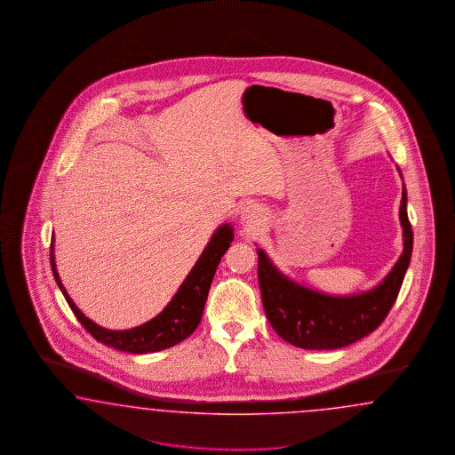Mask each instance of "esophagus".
<instances>
[{
  "mask_svg": "<svg viewBox=\"0 0 455 455\" xmlns=\"http://www.w3.org/2000/svg\"><path fill=\"white\" fill-rule=\"evenodd\" d=\"M259 215H257V212L251 208H247V212H245V215H243V220H245V223H247L248 227H253L257 221H259V219H257Z\"/></svg>",
  "mask_w": 455,
  "mask_h": 455,
  "instance_id": "obj_1",
  "label": "esophagus"
}]
</instances>
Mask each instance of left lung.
I'll use <instances>...</instances> for the list:
<instances>
[{"mask_svg":"<svg viewBox=\"0 0 455 455\" xmlns=\"http://www.w3.org/2000/svg\"><path fill=\"white\" fill-rule=\"evenodd\" d=\"M400 223L403 253L399 262L379 287L352 297H331L297 285L276 270L263 250H257L263 308L274 331L300 348L333 350L379 329L397 300L412 257V225L407 217L405 188H402Z\"/></svg>","mask_w":455,"mask_h":455,"instance_id":"obj_1","label":"left lung"}]
</instances>
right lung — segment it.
I'll return each mask as SVG.
<instances>
[{
    "instance_id": "obj_1",
    "label": "right lung",
    "mask_w": 455,
    "mask_h": 455,
    "mask_svg": "<svg viewBox=\"0 0 455 455\" xmlns=\"http://www.w3.org/2000/svg\"><path fill=\"white\" fill-rule=\"evenodd\" d=\"M232 240L234 228L227 223L213 234L202 257L195 263L192 272L185 278V282L181 283L172 302L164 308V312L152 318L150 322L130 331H107L103 327H98L90 318L84 317L78 310V307L69 299L65 287L61 285V280L56 272L53 247L50 251V262L58 287L63 291L69 308L84 327V331L92 337H95L98 342L113 347L116 350L128 354H150L180 344L198 327L204 315L212 280L223 253L228 250Z\"/></svg>"
}]
</instances>
